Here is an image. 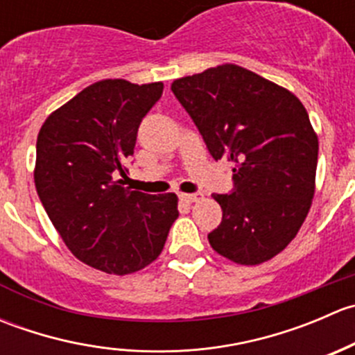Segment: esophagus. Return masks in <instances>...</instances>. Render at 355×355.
<instances>
[{"label": "esophagus", "instance_id": "obj_1", "mask_svg": "<svg viewBox=\"0 0 355 355\" xmlns=\"http://www.w3.org/2000/svg\"><path fill=\"white\" fill-rule=\"evenodd\" d=\"M204 198L202 192H196V194H182L180 199L184 200V202L187 204H192V202H198V200H200Z\"/></svg>", "mask_w": 355, "mask_h": 355}]
</instances>
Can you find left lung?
Wrapping results in <instances>:
<instances>
[{"mask_svg":"<svg viewBox=\"0 0 355 355\" xmlns=\"http://www.w3.org/2000/svg\"><path fill=\"white\" fill-rule=\"evenodd\" d=\"M171 91L214 159L235 164L234 192L213 194L223 209L207 239L220 256L254 266L287 247L316 189L318 135L295 94L225 63L173 80Z\"/></svg>","mask_w":355,"mask_h":355,"instance_id":"8db88e82","label":"left lung"}]
</instances>
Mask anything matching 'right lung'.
Returning a JSON list of instances; mask_svg holds the SVG:
<instances>
[{
  "label": "right lung",
  "mask_w": 355,
  "mask_h": 355,
  "mask_svg": "<svg viewBox=\"0 0 355 355\" xmlns=\"http://www.w3.org/2000/svg\"><path fill=\"white\" fill-rule=\"evenodd\" d=\"M163 82L106 78L78 92L42 123L35 146L39 199L70 252L108 275H130L163 250L178 198L125 187L142 118Z\"/></svg>",
  "instance_id": "add662e5"
}]
</instances>
